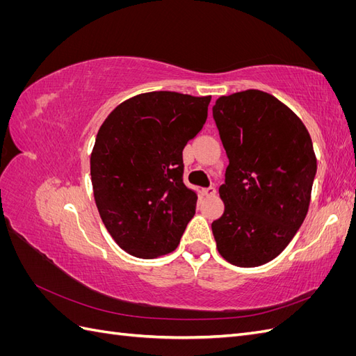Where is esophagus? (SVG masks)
<instances>
[{"label":"esophagus","mask_w":356,"mask_h":356,"mask_svg":"<svg viewBox=\"0 0 356 356\" xmlns=\"http://www.w3.org/2000/svg\"><path fill=\"white\" fill-rule=\"evenodd\" d=\"M202 191H203V195L207 196V197H212V196L217 195V188H215V187H208V188H203Z\"/></svg>","instance_id":"34e87169"}]
</instances>
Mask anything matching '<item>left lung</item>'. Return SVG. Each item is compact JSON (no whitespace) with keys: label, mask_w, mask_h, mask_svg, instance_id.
Returning <instances> with one entry per match:
<instances>
[{"label":"left lung","mask_w":356,"mask_h":356,"mask_svg":"<svg viewBox=\"0 0 356 356\" xmlns=\"http://www.w3.org/2000/svg\"><path fill=\"white\" fill-rule=\"evenodd\" d=\"M229 157L220 187L224 213L212 233L224 260L255 267L281 254L303 224L316 157L303 122L275 96L243 90L215 102Z\"/></svg>","instance_id":"left-lung-1"}]
</instances>
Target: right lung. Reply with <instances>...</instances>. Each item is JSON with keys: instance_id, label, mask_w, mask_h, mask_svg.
<instances>
[{"instance_id": "obj_1", "label": "right lung", "mask_w": 356, "mask_h": 356, "mask_svg": "<svg viewBox=\"0 0 356 356\" xmlns=\"http://www.w3.org/2000/svg\"><path fill=\"white\" fill-rule=\"evenodd\" d=\"M211 96L148 92L105 118L90 156L96 207L117 245L157 258L179 245L196 213L184 181L182 149L207 122Z\"/></svg>"}]
</instances>
